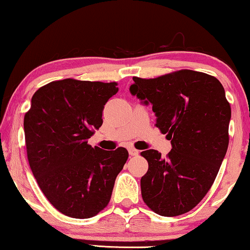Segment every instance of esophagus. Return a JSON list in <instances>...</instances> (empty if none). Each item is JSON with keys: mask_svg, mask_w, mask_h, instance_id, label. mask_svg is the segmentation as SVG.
Here are the masks:
<instances>
[{"mask_svg": "<svg viewBox=\"0 0 250 250\" xmlns=\"http://www.w3.org/2000/svg\"><path fill=\"white\" fill-rule=\"evenodd\" d=\"M128 152H129V154L131 156H136V155H138V154H139L138 150H137L136 148H133V147H129Z\"/></svg>", "mask_w": 250, "mask_h": 250, "instance_id": "obj_1", "label": "esophagus"}]
</instances>
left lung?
Wrapping results in <instances>:
<instances>
[{
    "label": "left lung",
    "instance_id": "8db88e82",
    "mask_svg": "<svg viewBox=\"0 0 250 250\" xmlns=\"http://www.w3.org/2000/svg\"><path fill=\"white\" fill-rule=\"evenodd\" d=\"M130 93L153 105L156 126L172 149L140 155L148 171L140 180L144 202L162 216L191 210L212 187L229 146L230 103L215 77L179 70L157 78L133 77Z\"/></svg>",
    "mask_w": 250,
    "mask_h": 250
}]
</instances>
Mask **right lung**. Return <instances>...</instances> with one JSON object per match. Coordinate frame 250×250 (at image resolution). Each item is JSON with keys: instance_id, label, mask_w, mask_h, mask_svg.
Here are the masks:
<instances>
[{"instance_id": "1", "label": "right lung", "mask_w": 250, "mask_h": 250, "mask_svg": "<svg viewBox=\"0 0 250 250\" xmlns=\"http://www.w3.org/2000/svg\"><path fill=\"white\" fill-rule=\"evenodd\" d=\"M117 83L56 80L36 90L23 129L27 157L41 190L59 212L89 219L111 199L128 150L94 148L88 139L103 124L102 112Z\"/></svg>"}]
</instances>
